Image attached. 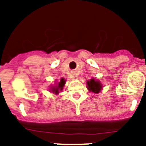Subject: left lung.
Wrapping results in <instances>:
<instances>
[{
	"instance_id": "obj_1",
	"label": "left lung",
	"mask_w": 146,
	"mask_h": 146,
	"mask_svg": "<svg viewBox=\"0 0 146 146\" xmlns=\"http://www.w3.org/2000/svg\"><path fill=\"white\" fill-rule=\"evenodd\" d=\"M87 85L88 89L89 91L96 93V94L99 93V91H101L102 88L101 82H99V81L95 80L94 79H91L90 80V81H88Z\"/></svg>"
}]
</instances>
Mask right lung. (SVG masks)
<instances>
[{"instance_id":"obj_1","label":"right lung","mask_w":146,"mask_h":146,"mask_svg":"<svg viewBox=\"0 0 146 146\" xmlns=\"http://www.w3.org/2000/svg\"><path fill=\"white\" fill-rule=\"evenodd\" d=\"M65 80L64 79V78H61L60 79V81L58 82V85L56 86H55V87H53L52 88V92L54 93V94H58L59 91H61L62 90H63V88H64V84H65Z\"/></svg>"}]
</instances>
